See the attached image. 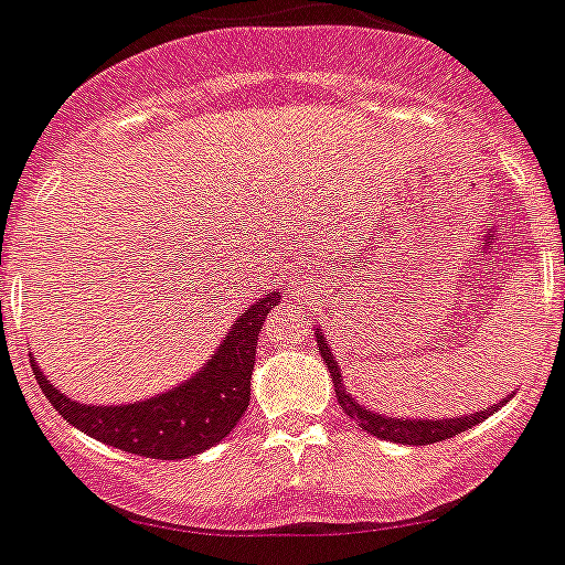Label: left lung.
I'll list each match as a JSON object with an SVG mask.
<instances>
[{"label": "left lung", "instance_id": "obj_1", "mask_svg": "<svg viewBox=\"0 0 565 565\" xmlns=\"http://www.w3.org/2000/svg\"><path fill=\"white\" fill-rule=\"evenodd\" d=\"M318 351L323 356V362L329 365L331 382H334V393L340 407L345 409V415L354 420L360 429H365L367 435H376L382 440H393V443H407V446H429V443H440L449 440V437L460 435V431L471 429V426L482 424L488 415L497 413V404L488 409H479L477 415H466V418H446V420H402V418H387V415H376L371 409H365L362 404H356L351 398V393L345 390L340 376V365H337L334 354H331L329 342H326L323 331H318ZM504 404V402H499Z\"/></svg>", "mask_w": 565, "mask_h": 565}]
</instances>
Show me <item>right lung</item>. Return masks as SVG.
Masks as SVG:
<instances>
[{"label":"right lung","mask_w":565,"mask_h":565,"mask_svg":"<svg viewBox=\"0 0 565 565\" xmlns=\"http://www.w3.org/2000/svg\"><path fill=\"white\" fill-rule=\"evenodd\" d=\"M278 300L281 292L256 300L245 315H239L203 371L194 373L181 387L139 404L88 407L72 402L55 384H50L33 356L30 365L52 407L94 440L152 460H186L228 437L247 409L258 331L270 309L278 307Z\"/></svg>","instance_id":"obj_1"}]
</instances>
